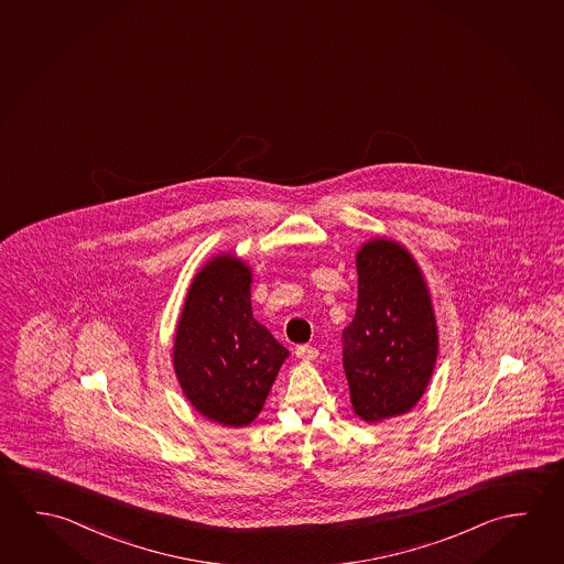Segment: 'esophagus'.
I'll use <instances>...</instances> for the list:
<instances>
[{"label": "esophagus", "instance_id": "34e87169", "mask_svg": "<svg viewBox=\"0 0 564 564\" xmlns=\"http://www.w3.org/2000/svg\"><path fill=\"white\" fill-rule=\"evenodd\" d=\"M296 358L303 361H314L318 358V350L313 348V346H308V344H303V346H296Z\"/></svg>", "mask_w": 564, "mask_h": 564}]
</instances>
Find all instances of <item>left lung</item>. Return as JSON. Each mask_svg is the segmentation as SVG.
Here are the masks:
<instances>
[{"label": "left lung", "mask_w": 564, "mask_h": 564, "mask_svg": "<svg viewBox=\"0 0 564 564\" xmlns=\"http://www.w3.org/2000/svg\"><path fill=\"white\" fill-rule=\"evenodd\" d=\"M358 306L344 330V371L354 413L381 423L425 395L438 360V326L425 273L388 236L356 251Z\"/></svg>", "instance_id": "8db88e82"}]
</instances>
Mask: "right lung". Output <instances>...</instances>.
<instances>
[{
    "mask_svg": "<svg viewBox=\"0 0 564 564\" xmlns=\"http://www.w3.org/2000/svg\"><path fill=\"white\" fill-rule=\"evenodd\" d=\"M253 269L223 251L194 273L173 336V370L186 401L228 429L258 419L289 350L251 313Z\"/></svg>",
    "mask_w": 564,
    "mask_h": 564,
    "instance_id": "obj_1",
    "label": "right lung"
}]
</instances>
